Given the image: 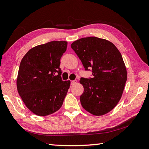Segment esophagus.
<instances>
[{
	"label": "esophagus",
	"instance_id": "1",
	"mask_svg": "<svg viewBox=\"0 0 149 149\" xmlns=\"http://www.w3.org/2000/svg\"><path fill=\"white\" fill-rule=\"evenodd\" d=\"M76 83H77V80H74V81H71V85H75Z\"/></svg>",
	"mask_w": 149,
	"mask_h": 149
}]
</instances>
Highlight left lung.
<instances>
[{"label":"left lung","instance_id":"left-lung-1","mask_svg":"<svg viewBox=\"0 0 149 149\" xmlns=\"http://www.w3.org/2000/svg\"><path fill=\"white\" fill-rule=\"evenodd\" d=\"M72 49L92 78H81L84 92L80 97L83 108L93 115L111 111L118 103L127 81V70L122 54L113 43L97 37L75 41Z\"/></svg>","mask_w":149,"mask_h":149}]
</instances>
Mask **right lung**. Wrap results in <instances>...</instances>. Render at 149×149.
Returning a JSON list of instances; mask_svg holds the SVG:
<instances>
[{
	"instance_id": "obj_1",
	"label": "right lung",
	"mask_w": 149,
	"mask_h": 149,
	"mask_svg": "<svg viewBox=\"0 0 149 149\" xmlns=\"http://www.w3.org/2000/svg\"><path fill=\"white\" fill-rule=\"evenodd\" d=\"M67 47L65 41H53L33 47L24 56L17 86L25 105L38 116L55 113L63 105L70 81H63L60 59Z\"/></svg>"
}]
</instances>
